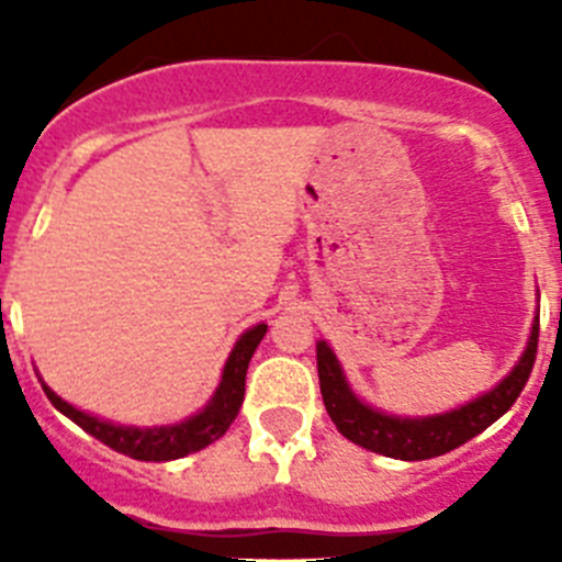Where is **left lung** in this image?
<instances>
[{
    "label": "left lung",
    "instance_id": "obj_1",
    "mask_svg": "<svg viewBox=\"0 0 562 562\" xmlns=\"http://www.w3.org/2000/svg\"><path fill=\"white\" fill-rule=\"evenodd\" d=\"M538 321L532 324V335L526 342V351L493 391L481 394L479 400L467 402L461 408L436 416H394L371 408L362 400H357L349 389V380L342 374L340 362L329 342H317V376H321V394H324L326 414L337 425L342 436L371 453L389 456L402 461H422L445 456L459 445L470 441L486 430L495 419L513 408L515 400L524 391L526 380L532 374L535 355H538Z\"/></svg>",
    "mask_w": 562,
    "mask_h": 562
}]
</instances>
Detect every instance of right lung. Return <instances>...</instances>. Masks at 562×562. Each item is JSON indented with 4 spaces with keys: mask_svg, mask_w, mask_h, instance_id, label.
Listing matches in <instances>:
<instances>
[{
    "mask_svg": "<svg viewBox=\"0 0 562 562\" xmlns=\"http://www.w3.org/2000/svg\"><path fill=\"white\" fill-rule=\"evenodd\" d=\"M267 335V324H258L252 329H247L245 335L238 337L236 346H233L231 357L225 362V371H222V382L216 394L211 396L205 408L200 414L188 416L186 422H177V425H160V428H128V425H112L106 419H98V416H89L83 411L72 408L69 402H64L56 391H49L44 385V394L47 400L61 411L64 416L76 422L78 428L87 430L89 436H95L98 441H103L106 448L117 450V453L128 456V459L137 461H171L182 459L188 453H196V450L207 448L216 439L225 436V430L231 428L233 419H236L241 402H245V376L247 366H250L252 351L258 349L261 337Z\"/></svg>",
    "mask_w": 562,
    "mask_h": 562,
    "instance_id": "obj_1",
    "label": "right lung"
}]
</instances>
